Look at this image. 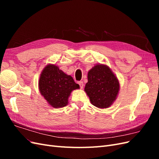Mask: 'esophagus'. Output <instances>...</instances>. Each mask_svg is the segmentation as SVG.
I'll return each instance as SVG.
<instances>
[{
  "mask_svg": "<svg viewBox=\"0 0 159 159\" xmlns=\"http://www.w3.org/2000/svg\"><path fill=\"white\" fill-rule=\"evenodd\" d=\"M78 84H79L80 86V88L82 89L83 87H84V83H83V81H78Z\"/></svg>",
  "mask_w": 159,
  "mask_h": 159,
  "instance_id": "obj_1",
  "label": "esophagus"
}]
</instances>
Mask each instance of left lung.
<instances>
[{
    "mask_svg": "<svg viewBox=\"0 0 159 159\" xmlns=\"http://www.w3.org/2000/svg\"><path fill=\"white\" fill-rule=\"evenodd\" d=\"M85 91L90 102L99 108L111 106L116 99L119 89V81L107 66L97 65L88 74Z\"/></svg>",
    "mask_w": 159,
    "mask_h": 159,
    "instance_id": "left-lung-1",
    "label": "left lung"
}]
</instances>
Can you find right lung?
Returning <instances> with one entry per match:
<instances>
[{
  "label": "right lung",
  "mask_w": 159,
  "mask_h": 159,
  "mask_svg": "<svg viewBox=\"0 0 159 159\" xmlns=\"http://www.w3.org/2000/svg\"><path fill=\"white\" fill-rule=\"evenodd\" d=\"M80 88L70 75H66L55 65H48L39 80L41 94L54 107H63L68 104L72 90Z\"/></svg>",
  "instance_id": "obj_1"
}]
</instances>
